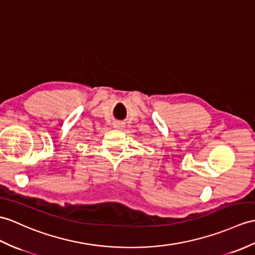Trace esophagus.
<instances>
[{"mask_svg": "<svg viewBox=\"0 0 255 255\" xmlns=\"http://www.w3.org/2000/svg\"><path fill=\"white\" fill-rule=\"evenodd\" d=\"M114 127H115V128H117V129H120L121 127H123V124H122V123H120V122H116V123L114 124Z\"/></svg>", "mask_w": 255, "mask_h": 255, "instance_id": "obj_1", "label": "esophagus"}]
</instances>
